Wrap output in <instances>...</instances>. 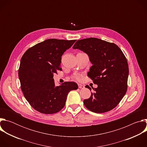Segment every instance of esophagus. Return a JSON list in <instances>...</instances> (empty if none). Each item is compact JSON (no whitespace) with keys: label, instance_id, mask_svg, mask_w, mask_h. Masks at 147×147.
I'll list each match as a JSON object with an SVG mask.
<instances>
[{"label":"esophagus","instance_id":"esophagus-1","mask_svg":"<svg viewBox=\"0 0 147 147\" xmlns=\"http://www.w3.org/2000/svg\"><path fill=\"white\" fill-rule=\"evenodd\" d=\"M84 87H85L84 86L80 84H78V88H80V89H84Z\"/></svg>","mask_w":147,"mask_h":147}]
</instances>
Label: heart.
<instances>
[{
    "mask_svg": "<svg viewBox=\"0 0 147 147\" xmlns=\"http://www.w3.org/2000/svg\"><path fill=\"white\" fill-rule=\"evenodd\" d=\"M75 77L77 78V79H80V78H81V76H80V75H78V74H77V75H76L75 76Z\"/></svg>",
    "mask_w": 147,
    "mask_h": 147,
    "instance_id": "heart-1",
    "label": "heart"
}]
</instances>
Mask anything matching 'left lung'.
I'll use <instances>...</instances> for the list:
<instances>
[{"label": "left lung", "instance_id": "8db88e82", "mask_svg": "<svg viewBox=\"0 0 147 147\" xmlns=\"http://www.w3.org/2000/svg\"><path fill=\"white\" fill-rule=\"evenodd\" d=\"M73 48L87 54L92 65L88 76L98 85L90 98L84 100L85 107L98 113L115 108L127 89L129 65L121 49L115 44L96 38L78 40ZM86 87L91 91L88 86Z\"/></svg>", "mask_w": 147, "mask_h": 147}]
</instances>
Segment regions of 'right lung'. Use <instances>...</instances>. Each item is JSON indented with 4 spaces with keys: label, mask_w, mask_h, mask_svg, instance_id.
I'll return each instance as SVG.
<instances>
[{
    "label": "right lung",
    "mask_w": 147,
    "mask_h": 147,
    "mask_svg": "<svg viewBox=\"0 0 147 147\" xmlns=\"http://www.w3.org/2000/svg\"><path fill=\"white\" fill-rule=\"evenodd\" d=\"M76 40L48 39L28 49L21 59L18 77L27 100L36 111L53 114L64 108L69 92L78 89L74 82L56 86L53 74L60 70L61 56Z\"/></svg>",
    "instance_id": "right-lung-1"
}]
</instances>
